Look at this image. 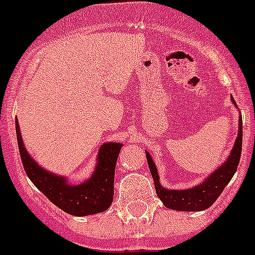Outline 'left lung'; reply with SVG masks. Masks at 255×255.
Returning a JSON list of instances; mask_svg holds the SVG:
<instances>
[{"label": "left lung", "mask_w": 255, "mask_h": 255, "mask_svg": "<svg viewBox=\"0 0 255 255\" xmlns=\"http://www.w3.org/2000/svg\"><path fill=\"white\" fill-rule=\"evenodd\" d=\"M239 126H240L239 136H237L235 147L228 160L219 167L218 170H215L204 183L193 187V188H190V190L170 191L164 188V187H161L160 183H158V174L157 170H156V166H154L153 161H152V157L148 154V152H145L149 170H151L152 177H153L156 193H157L158 199L162 201V204L166 208L173 209V210H179V212H199V210H205V209L210 208L214 204L215 200L218 199L221 193L223 192L225 187L230 183V180L234 177V174L236 173L239 162H240L241 145H243L241 115Z\"/></svg>", "instance_id": "1"}]
</instances>
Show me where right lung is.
<instances>
[{
    "instance_id": "1",
    "label": "right lung",
    "mask_w": 255,
    "mask_h": 255,
    "mask_svg": "<svg viewBox=\"0 0 255 255\" xmlns=\"http://www.w3.org/2000/svg\"><path fill=\"white\" fill-rule=\"evenodd\" d=\"M16 126V139H18L19 153L24 170L32 183L46 196L63 212L72 215H90L102 213L110 208L113 200V179H115V167L119 157L121 145L120 143H106L99 151L98 166L93 177L80 184L72 186L65 182L63 177H58L42 167L29 157L23 142H21L20 130L18 121Z\"/></svg>"
}]
</instances>
